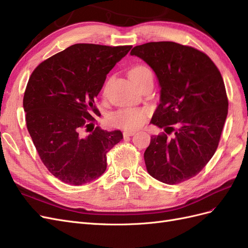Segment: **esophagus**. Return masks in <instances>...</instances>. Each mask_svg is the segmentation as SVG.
<instances>
[{
	"mask_svg": "<svg viewBox=\"0 0 248 248\" xmlns=\"http://www.w3.org/2000/svg\"><path fill=\"white\" fill-rule=\"evenodd\" d=\"M133 134H136V131H128V130H126V131H124V132H123V137H124V138H127V137H132Z\"/></svg>",
	"mask_w": 248,
	"mask_h": 248,
	"instance_id": "esophagus-1",
	"label": "esophagus"
}]
</instances>
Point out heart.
I'll return each mask as SVG.
<instances>
[{"mask_svg": "<svg viewBox=\"0 0 248 248\" xmlns=\"http://www.w3.org/2000/svg\"><path fill=\"white\" fill-rule=\"evenodd\" d=\"M131 79H138L148 76H152V72L148 67L144 65L134 66L129 71ZM108 86V81L104 85V88ZM149 110L147 108H120L108 117V122L111 127L125 130H134L140 128L145 124Z\"/></svg>", "mask_w": 248, "mask_h": 248, "instance_id": "heart-1", "label": "heart"}]
</instances>
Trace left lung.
<instances>
[{
    "instance_id": "left-lung-1",
    "label": "left lung",
    "mask_w": 248,
    "mask_h": 248,
    "mask_svg": "<svg viewBox=\"0 0 248 248\" xmlns=\"http://www.w3.org/2000/svg\"><path fill=\"white\" fill-rule=\"evenodd\" d=\"M130 55L151 66L161 88L151 123L166 132L151 137L144 154L148 172L166 184L182 183L218 147L229 107L220 71L205 52L171 41L141 44Z\"/></svg>"
}]
</instances>
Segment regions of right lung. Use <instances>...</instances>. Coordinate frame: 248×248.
Returning a JSON list of instances; mask_svg holds the SVG:
<instances>
[{
	"label": "right lung",
	"instance_id": "obj_1",
	"mask_svg": "<svg viewBox=\"0 0 248 248\" xmlns=\"http://www.w3.org/2000/svg\"><path fill=\"white\" fill-rule=\"evenodd\" d=\"M131 47L77 43L44 60L30 77L27 128L41 161L62 182L81 185L100 177L108 152L123 139L120 130L94 128L92 115H100L94 99L107 74Z\"/></svg>",
	"mask_w": 248,
	"mask_h": 248
}]
</instances>
